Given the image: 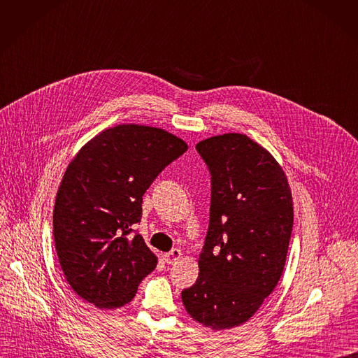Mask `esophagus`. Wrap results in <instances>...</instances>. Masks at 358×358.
Segmentation results:
<instances>
[{"label": "esophagus", "instance_id": "esophagus-1", "mask_svg": "<svg viewBox=\"0 0 358 358\" xmlns=\"http://www.w3.org/2000/svg\"><path fill=\"white\" fill-rule=\"evenodd\" d=\"M182 256V252L180 249H173L170 253H165L164 255V260L169 265L176 264V262Z\"/></svg>", "mask_w": 358, "mask_h": 358}]
</instances>
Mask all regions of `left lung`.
Segmentation results:
<instances>
[{
  "instance_id": "1",
  "label": "left lung",
  "mask_w": 358,
  "mask_h": 358,
  "mask_svg": "<svg viewBox=\"0 0 358 358\" xmlns=\"http://www.w3.org/2000/svg\"><path fill=\"white\" fill-rule=\"evenodd\" d=\"M196 148L211 174L210 223L199 278L181 299L196 322L230 329L255 315L282 276L292 193L279 162L248 135H216Z\"/></svg>"
}]
</instances>
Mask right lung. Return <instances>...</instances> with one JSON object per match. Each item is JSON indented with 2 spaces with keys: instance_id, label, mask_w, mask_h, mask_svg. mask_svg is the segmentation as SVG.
<instances>
[{
  "instance_id": "add662e5",
  "label": "right lung",
  "mask_w": 358,
  "mask_h": 358,
  "mask_svg": "<svg viewBox=\"0 0 358 358\" xmlns=\"http://www.w3.org/2000/svg\"><path fill=\"white\" fill-rule=\"evenodd\" d=\"M188 150L161 128L122 124L103 129L67 165L53 210L62 271L82 299L99 309L131 302L158 257L132 226L142 196L166 165Z\"/></svg>"
}]
</instances>
